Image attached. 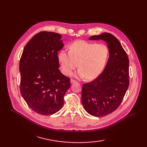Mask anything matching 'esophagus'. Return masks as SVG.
Returning <instances> with one entry per match:
<instances>
[{
	"label": "esophagus",
	"mask_w": 147,
	"mask_h": 147,
	"mask_svg": "<svg viewBox=\"0 0 147 147\" xmlns=\"http://www.w3.org/2000/svg\"><path fill=\"white\" fill-rule=\"evenodd\" d=\"M76 82H77V81L75 80H74V79H71L70 80V83H76Z\"/></svg>",
	"instance_id": "esophagus-1"
}]
</instances>
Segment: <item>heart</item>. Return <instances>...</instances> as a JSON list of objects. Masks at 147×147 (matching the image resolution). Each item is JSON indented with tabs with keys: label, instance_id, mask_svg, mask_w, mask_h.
<instances>
[{
	"label": "heart",
	"instance_id": "1",
	"mask_svg": "<svg viewBox=\"0 0 147 147\" xmlns=\"http://www.w3.org/2000/svg\"><path fill=\"white\" fill-rule=\"evenodd\" d=\"M109 50L105 44H96L79 40L69 47V52L61 50L58 53V61L61 70L65 75H70L77 68L79 77L92 80L102 73L107 61Z\"/></svg>",
	"mask_w": 147,
	"mask_h": 147
}]
</instances>
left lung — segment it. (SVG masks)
Listing matches in <instances>:
<instances>
[{
	"instance_id": "left-lung-1",
	"label": "left lung",
	"mask_w": 147,
	"mask_h": 147,
	"mask_svg": "<svg viewBox=\"0 0 147 147\" xmlns=\"http://www.w3.org/2000/svg\"><path fill=\"white\" fill-rule=\"evenodd\" d=\"M90 40H102L107 43L109 57L99 76L83 84L82 104L91 115L104 117L118 107L127 90L129 61L119 41L112 34L104 32L93 35Z\"/></svg>"
}]
</instances>
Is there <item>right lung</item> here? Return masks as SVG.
Returning <instances> with one entry per match:
<instances>
[{
  "instance_id": "obj_1",
  "label": "right lung",
  "mask_w": 147,
  "mask_h": 147,
  "mask_svg": "<svg viewBox=\"0 0 147 147\" xmlns=\"http://www.w3.org/2000/svg\"><path fill=\"white\" fill-rule=\"evenodd\" d=\"M57 33L42 31L26 44L20 61V92L36 113L50 115L64 105L70 78L59 70L57 54L64 47Z\"/></svg>"
}]
</instances>
